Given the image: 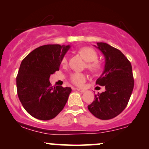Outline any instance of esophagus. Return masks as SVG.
Masks as SVG:
<instances>
[{
	"instance_id": "esophagus-1",
	"label": "esophagus",
	"mask_w": 149,
	"mask_h": 149,
	"mask_svg": "<svg viewBox=\"0 0 149 149\" xmlns=\"http://www.w3.org/2000/svg\"><path fill=\"white\" fill-rule=\"evenodd\" d=\"M76 90H77V91L80 92V93H84V92H85V90L84 89H80V88H76Z\"/></svg>"
}]
</instances>
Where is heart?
Masks as SVG:
<instances>
[{
    "label": "heart",
    "instance_id": "heart-1",
    "mask_svg": "<svg viewBox=\"0 0 149 149\" xmlns=\"http://www.w3.org/2000/svg\"><path fill=\"white\" fill-rule=\"evenodd\" d=\"M79 53L83 56L84 60L86 62H88L86 67L89 69L92 72H96L100 69L101 65L100 63L97 61V54L93 49L91 47H85L81 48L79 50ZM67 56H65L62 59V64L65 65L67 63ZM71 81L73 84L78 86H82L84 84V82L86 80V76L83 73H74L71 75L70 77Z\"/></svg>",
    "mask_w": 149,
    "mask_h": 149
}]
</instances>
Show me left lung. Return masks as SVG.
Masks as SVG:
<instances>
[{
    "label": "left lung",
    "instance_id": "obj_1",
    "mask_svg": "<svg viewBox=\"0 0 149 149\" xmlns=\"http://www.w3.org/2000/svg\"><path fill=\"white\" fill-rule=\"evenodd\" d=\"M105 58L103 73L96 84L104 86L106 91L95 95L88 109L100 120H110L118 116L127 106L134 86L132 67L119 49L107 43L97 42Z\"/></svg>",
    "mask_w": 149,
    "mask_h": 149
}]
</instances>
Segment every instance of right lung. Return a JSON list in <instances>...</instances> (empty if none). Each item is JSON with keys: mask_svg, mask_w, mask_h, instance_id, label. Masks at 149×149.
Masks as SVG:
<instances>
[{"mask_svg": "<svg viewBox=\"0 0 149 149\" xmlns=\"http://www.w3.org/2000/svg\"><path fill=\"white\" fill-rule=\"evenodd\" d=\"M70 45H45L22 60L16 77L17 93L28 113L40 120L54 118L63 110L70 87L52 86L50 76L58 71Z\"/></svg>", "mask_w": 149, "mask_h": 149, "instance_id": "1", "label": "right lung"}]
</instances>
